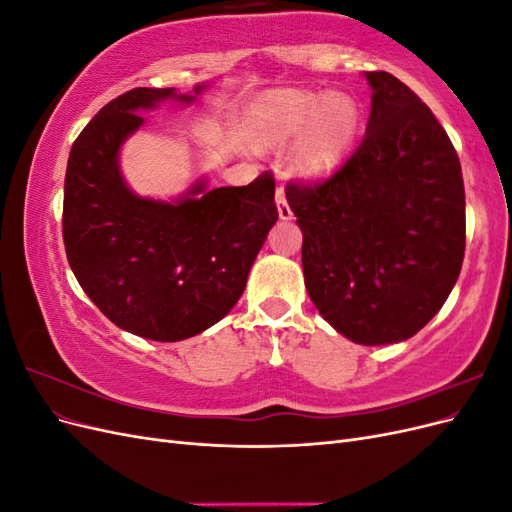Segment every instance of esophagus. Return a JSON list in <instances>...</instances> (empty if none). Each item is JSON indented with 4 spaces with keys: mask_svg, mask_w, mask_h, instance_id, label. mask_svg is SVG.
<instances>
[{
    "mask_svg": "<svg viewBox=\"0 0 512 512\" xmlns=\"http://www.w3.org/2000/svg\"><path fill=\"white\" fill-rule=\"evenodd\" d=\"M275 203H277V211H280V218H282V220H290V218H292V209H290L288 200H286L284 185H280V188H277V194H275Z\"/></svg>",
    "mask_w": 512,
    "mask_h": 512,
    "instance_id": "obj_1",
    "label": "esophagus"
}]
</instances>
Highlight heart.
<instances>
[{
    "label": "heart",
    "mask_w": 512,
    "mask_h": 512,
    "mask_svg": "<svg viewBox=\"0 0 512 512\" xmlns=\"http://www.w3.org/2000/svg\"><path fill=\"white\" fill-rule=\"evenodd\" d=\"M260 134L267 141H288L303 131L297 166L305 175H327L342 162L359 130L361 111L346 94L282 91L256 108Z\"/></svg>",
    "instance_id": "b5f03b06"
}]
</instances>
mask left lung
<instances>
[{"label": "left lung", "instance_id": "8db88e82", "mask_svg": "<svg viewBox=\"0 0 512 512\" xmlns=\"http://www.w3.org/2000/svg\"><path fill=\"white\" fill-rule=\"evenodd\" d=\"M361 145L329 177L290 181L309 297L356 344L408 339L440 312L466 252V192L440 121L389 72Z\"/></svg>", "mask_w": 512, "mask_h": 512}]
</instances>
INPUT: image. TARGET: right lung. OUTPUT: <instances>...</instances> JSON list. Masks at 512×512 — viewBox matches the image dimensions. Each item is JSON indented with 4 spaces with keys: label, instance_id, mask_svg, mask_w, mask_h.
<instances>
[{
    "label": "right lung",
    "instance_id": "obj_1",
    "mask_svg": "<svg viewBox=\"0 0 512 512\" xmlns=\"http://www.w3.org/2000/svg\"><path fill=\"white\" fill-rule=\"evenodd\" d=\"M166 98L194 100L173 87H136L100 108L70 149L61 215L66 256L87 297L119 329L153 342H179L222 320L280 218L269 170L241 188L205 192L198 183L175 205L126 188L117 151L141 128L138 111Z\"/></svg>",
    "mask_w": 512,
    "mask_h": 512
}]
</instances>
